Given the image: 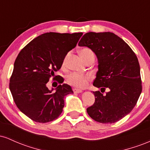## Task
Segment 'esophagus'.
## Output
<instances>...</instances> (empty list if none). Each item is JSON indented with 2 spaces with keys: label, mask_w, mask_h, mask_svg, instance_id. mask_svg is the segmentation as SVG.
<instances>
[{
  "label": "esophagus",
  "mask_w": 150,
  "mask_h": 150,
  "mask_svg": "<svg viewBox=\"0 0 150 150\" xmlns=\"http://www.w3.org/2000/svg\"><path fill=\"white\" fill-rule=\"evenodd\" d=\"M73 91L74 92V93H81L82 92V90H81V89H76V88H73Z\"/></svg>",
  "instance_id": "obj_1"
}]
</instances>
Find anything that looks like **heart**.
Wrapping results in <instances>:
<instances>
[{"label": "heart", "mask_w": 150, "mask_h": 150, "mask_svg": "<svg viewBox=\"0 0 150 150\" xmlns=\"http://www.w3.org/2000/svg\"><path fill=\"white\" fill-rule=\"evenodd\" d=\"M80 54L81 57L84 61H86L91 57H94V53L89 48H84L81 49L80 51ZM65 61H66V57L64 58L63 61V65H65ZM92 80V77L87 74H80L77 73H70L67 77V82L70 85L73 86L76 88H85L88 85L89 82Z\"/></svg>", "instance_id": "b5f03b06"}]
</instances>
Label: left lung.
Returning <instances> with one entry per match:
<instances>
[{
    "instance_id": "8db88e82",
    "label": "left lung",
    "mask_w": 150,
    "mask_h": 150,
    "mask_svg": "<svg viewBox=\"0 0 150 150\" xmlns=\"http://www.w3.org/2000/svg\"><path fill=\"white\" fill-rule=\"evenodd\" d=\"M78 45L89 48L97 57L93 85L108 89L104 95L93 92L95 101L87 112L99 123H116L130 113L142 92L138 59L131 48L112 32L86 33Z\"/></svg>"
}]
</instances>
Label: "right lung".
I'll use <instances>...</instances> for the list:
<instances>
[{
  "instance_id": "1",
  "label": "right lung",
  "mask_w": 150,
  "mask_h": 150,
  "mask_svg": "<svg viewBox=\"0 0 150 150\" xmlns=\"http://www.w3.org/2000/svg\"><path fill=\"white\" fill-rule=\"evenodd\" d=\"M82 32H47L36 37L21 50L10 79V90L18 108L37 123L58 118L64 107V97L73 93L67 84L49 90L47 82L61 68L65 56L75 47ZM63 83L62 78L57 79Z\"/></svg>"
}]
</instances>
